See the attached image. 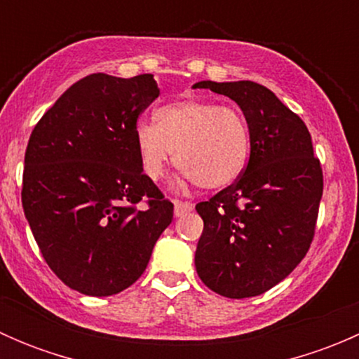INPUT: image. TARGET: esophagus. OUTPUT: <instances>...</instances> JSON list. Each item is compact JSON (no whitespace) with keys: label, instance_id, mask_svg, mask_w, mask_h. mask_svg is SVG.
Listing matches in <instances>:
<instances>
[{"label":"esophagus","instance_id":"obj_1","mask_svg":"<svg viewBox=\"0 0 359 359\" xmlns=\"http://www.w3.org/2000/svg\"><path fill=\"white\" fill-rule=\"evenodd\" d=\"M193 208H194L193 203H187V201H175V203H173V213H175V217H182L184 213L191 212Z\"/></svg>","mask_w":359,"mask_h":359}]
</instances>
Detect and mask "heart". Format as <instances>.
<instances>
[{
  "label": "heart",
  "instance_id": "1",
  "mask_svg": "<svg viewBox=\"0 0 359 359\" xmlns=\"http://www.w3.org/2000/svg\"><path fill=\"white\" fill-rule=\"evenodd\" d=\"M154 121L135 126L137 153L149 180L161 179L173 156L182 168V179L203 189H224L245 170L250 133L236 107L180 100L156 109Z\"/></svg>",
  "mask_w": 359,
  "mask_h": 359
}]
</instances>
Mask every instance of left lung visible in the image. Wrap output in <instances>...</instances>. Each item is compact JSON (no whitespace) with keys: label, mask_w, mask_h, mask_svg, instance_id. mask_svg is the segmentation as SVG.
I'll return each instance as SVG.
<instances>
[{"label":"left lung","mask_w":359,"mask_h":359,"mask_svg":"<svg viewBox=\"0 0 359 359\" xmlns=\"http://www.w3.org/2000/svg\"><path fill=\"white\" fill-rule=\"evenodd\" d=\"M243 111L250 158L236 184L196 205L203 233L194 266L203 283L227 299L267 292L311 247L323 173L302 119L255 81H200Z\"/></svg>","instance_id":"obj_1"}]
</instances>
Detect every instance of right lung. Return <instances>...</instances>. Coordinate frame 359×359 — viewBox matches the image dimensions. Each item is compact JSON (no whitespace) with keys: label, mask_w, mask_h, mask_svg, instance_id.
<instances>
[{"label":"right lung","mask_w":359,"mask_h":359,"mask_svg":"<svg viewBox=\"0 0 359 359\" xmlns=\"http://www.w3.org/2000/svg\"><path fill=\"white\" fill-rule=\"evenodd\" d=\"M158 95L153 74L95 72L69 86L32 130L24 213L50 269L72 290L107 297L128 288L172 222L173 205L142 173L135 147L137 119Z\"/></svg>","instance_id":"1"}]
</instances>
